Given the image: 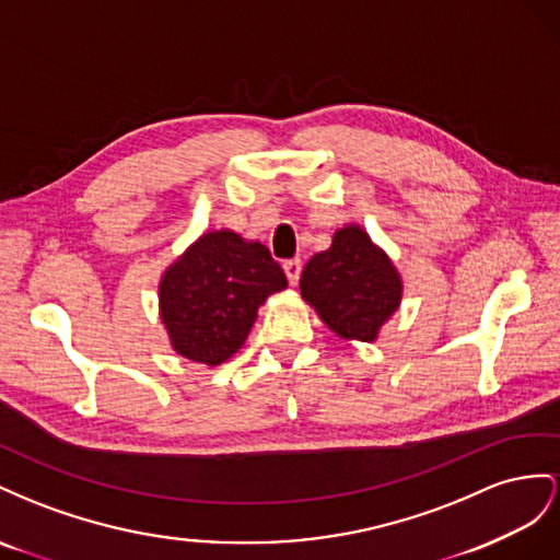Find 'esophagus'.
<instances>
[{
    "instance_id": "1",
    "label": "esophagus",
    "mask_w": 560,
    "mask_h": 560,
    "mask_svg": "<svg viewBox=\"0 0 560 560\" xmlns=\"http://www.w3.org/2000/svg\"><path fill=\"white\" fill-rule=\"evenodd\" d=\"M283 271H285V279H289V283L295 285L298 279H300V271H302V260H300V258L285 260V262H283Z\"/></svg>"
}]
</instances>
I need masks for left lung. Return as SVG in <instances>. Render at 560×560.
Listing matches in <instances>:
<instances>
[{"label":"left lung","instance_id":"1","mask_svg":"<svg viewBox=\"0 0 560 560\" xmlns=\"http://www.w3.org/2000/svg\"><path fill=\"white\" fill-rule=\"evenodd\" d=\"M300 291L335 332L371 342L401 302V279L365 232L345 228L302 269Z\"/></svg>","mask_w":560,"mask_h":560}]
</instances>
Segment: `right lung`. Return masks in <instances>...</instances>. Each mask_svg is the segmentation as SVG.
<instances>
[{
	"mask_svg": "<svg viewBox=\"0 0 560 560\" xmlns=\"http://www.w3.org/2000/svg\"><path fill=\"white\" fill-rule=\"evenodd\" d=\"M267 246L222 230L203 234L162 279V318L178 354L222 363L244 345L267 295L285 289Z\"/></svg>",
	"mask_w": 560,
	"mask_h": 560,
	"instance_id": "right-lung-1",
	"label": "right lung"
}]
</instances>
